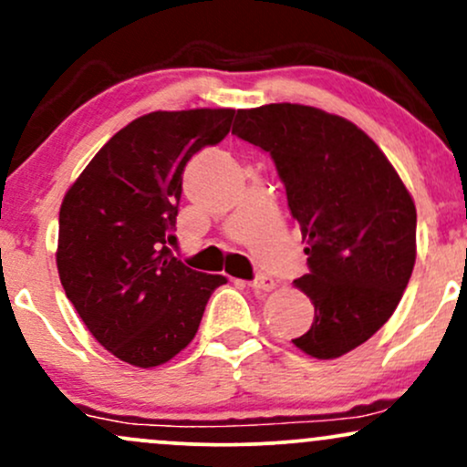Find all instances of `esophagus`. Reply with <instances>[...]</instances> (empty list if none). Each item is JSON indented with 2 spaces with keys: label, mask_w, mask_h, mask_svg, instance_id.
I'll list each match as a JSON object with an SVG mask.
<instances>
[{
  "label": "esophagus",
  "mask_w": 467,
  "mask_h": 467,
  "mask_svg": "<svg viewBox=\"0 0 467 467\" xmlns=\"http://www.w3.org/2000/svg\"><path fill=\"white\" fill-rule=\"evenodd\" d=\"M250 287L254 289V292H272V289L276 287L275 278L270 276H256L254 281H250Z\"/></svg>",
  "instance_id": "esophagus-1"
}]
</instances>
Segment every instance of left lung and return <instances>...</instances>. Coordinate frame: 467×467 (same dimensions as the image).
Returning <instances> with one entry per match:
<instances>
[{
  "label": "left lung",
  "instance_id": "8db88e82",
  "mask_svg": "<svg viewBox=\"0 0 467 467\" xmlns=\"http://www.w3.org/2000/svg\"><path fill=\"white\" fill-rule=\"evenodd\" d=\"M234 136L275 160L307 241L309 275L294 281L314 323L294 345L334 360L393 316L417 256V211L382 149L347 118L272 103L237 109Z\"/></svg>",
  "mask_w": 467,
  "mask_h": 467
}]
</instances>
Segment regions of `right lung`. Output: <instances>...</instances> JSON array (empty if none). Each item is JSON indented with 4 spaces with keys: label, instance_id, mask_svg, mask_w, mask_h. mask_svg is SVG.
Here are the masks:
<instances>
[{
    "label": "right lung",
    "instance_id": "add662e5",
    "mask_svg": "<svg viewBox=\"0 0 467 467\" xmlns=\"http://www.w3.org/2000/svg\"><path fill=\"white\" fill-rule=\"evenodd\" d=\"M234 109L151 111L103 144L58 213L57 270L85 327L118 360L169 362L226 283L171 254L184 166L226 138Z\"/></svg>",
    "mask_w": 467,
    "mask_h": 467
}]
</instances>
